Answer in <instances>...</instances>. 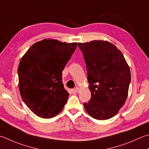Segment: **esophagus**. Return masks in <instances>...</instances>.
Segmentation results:
<instances>
[{
    "instance_id": "esophagus-1",
    "label": "esophagus",
    "mask_w": 149,
    "mask_h": 149,
    "mask_svg": "<svg viewBox=\"0 0 149 149\" xmlns=\"http://www.w3.org/2000/svg\"><path fill=\"white\" fill-rule=\"evenodd\" d=\"M74 91H75V92H76V93H79V88L78 87V86H77V87H75V88H74Z\"/></svg>"
}]
</instances>
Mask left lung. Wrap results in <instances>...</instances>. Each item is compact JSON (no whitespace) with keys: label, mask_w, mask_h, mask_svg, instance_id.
I'll return each mask as SVG.
<instances>
[{"label":"left lung","mask_w":149,"mask_h":149,"mask_svg":"<svg viewBox=\"0 0 149 149\" xmlns=\"http://www.w3.org/2000/svg\"><path fill=\"white\" fill-rule=\"evenodd\" d=\"M87 70L91 98L84 103L88 115L106 120L117 114L125 104L131 81L130 70L121 51L104 40L78 43Z\"/></svg>","instance_id":"8db88e82"}]
</instances>
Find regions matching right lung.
Returning <instances> with one entry per match:
<instances>
[{"instance_id": "1", "label": "right lung", "mask_w": 149, "mask_h": 149, "mask_svg": "<svg viewBox=\"0 0 149 149\" xmlns=\"http://www.w3.org/2000/svg\"><path fill=\"white\" fill-rule=\"evenodd\" d=\"M77 43L44 39L35 43L18 66L21 98L38 117L50 118L63 109L69 93L62 81V72Z\"/></svg>"}]
</instances>
